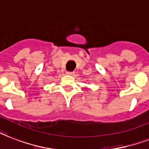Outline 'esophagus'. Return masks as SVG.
<instances>
[{"mask_svg":"<svg viewBox=\"0 0 149 149\" xmlns=\"http://www.w3.org/2000/svg\"><path fill=\"white\" fill-rule=\"evenodd\" d=\"M66 74L70 75V76H74L75 72H70V71H67V72H66Z\"/></svg>","mask_w":149,"mask_h":149,"instance_id":"esophagus-1","label":"esophagus"}]
</instances>
